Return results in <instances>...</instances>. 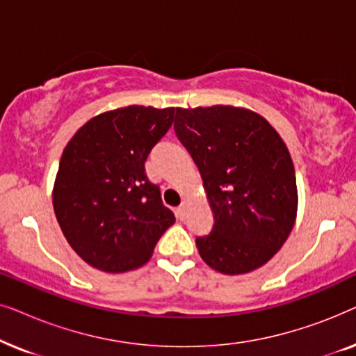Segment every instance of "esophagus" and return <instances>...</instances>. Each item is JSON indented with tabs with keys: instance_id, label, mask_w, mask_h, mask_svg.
Wrapping results in <instances>:
<instances>
[{
	"instance_id": "esophagus-1",
	"label": "esophagus",
	"mask_w": 356,
	"mask_h": 356,
	"mask_svg": "<svg viewBox=\"0 0 356 356\" xmlns=\"http://www.w3.org/2000/svg\"><path fill=\"white\" fill-rule=\"evenodd\" d=\"M186 216H188V204L183 202L181 206L177 209V217L179 218V220H184V218H186Z\"/></svg>"
}]
</instances>
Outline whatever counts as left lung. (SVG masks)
Returning a JSON list of instances; mask_svg holds the SVG:
<instances>
[{"label": "left lung", "instance_id": "8db88e82", "mask_svg": "<svg viewBox=\"0 0 356 356\" xmlns=\"http://www.w3.org/2000/svg\"><path fill=\"white\" fill-rule=\"evenodd\" d=\"M175 133L201 173L213 227L196 238L202 261L227 275L264 266L298 209L290 152L269 121L241 106L177 108Z\"/></svg>", "mask_w": 356, "mask_h": 356}]
</instances>
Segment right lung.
Wrapping results in <instances>:
<instances>
[{
  "label": "right lung",
  "mask_w": 356,
  "mask_h": 356,
  "mask_svg": "<svg viewBox=\"0 0 356 356\" xmlns=\"http://www.w3.org/2000/svg\"><path fill=\"white\" fill-rule=\"evenodd\" d=\"M175 108L131 105L87 121L63 150L53 209L70 246L95 269H138L175 216L144 163L173 123Z\"/></svg>",
  "instance_id": "add662e5"
}]
</instances>
